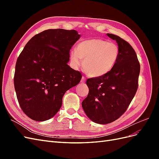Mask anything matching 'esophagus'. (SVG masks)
I'll return each mask as SVG.
<instances>
[{
  "mask_svg": "<svg viewBox=\"0 0 159 159\" xmlns=\"http://www.w3.org/2000/svg\"><path fill=\"white\" fill-rule=\"evenodd\" d=\"M85 82V78L83 76L82 78H81V84H84Z\"/></svg>",
  "mask_w": 159,
  "mask_h": 159,
  "instance_id": "34e87169",
  "label": "esophagus"
}]
</instances>
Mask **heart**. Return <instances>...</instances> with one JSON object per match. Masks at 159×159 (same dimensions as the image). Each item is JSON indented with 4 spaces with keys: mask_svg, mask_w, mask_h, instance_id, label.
<instances>
[{
    "mask_svg": "<svg viewBox=\"0 0 159 159\" xmlns=\"http://www.w3.org/2000/svg\"><path fill=\"white\" fill-rule=\"evenodd\" d=\"M119 48L109 41L92 38L79 42L76 50H72L70 59L72 66L78 68L83 60L82 67L86 74L92 78L108 74L116 64Z\"/></svg>",
    "mask_w": 159,
    "mask_h": 159,
    "instance_id": "b5f03b06",
    "label": "heart"
}]
</instances>
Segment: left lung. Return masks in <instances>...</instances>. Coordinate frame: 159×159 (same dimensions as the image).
<instances>
[{
  "mask_svg": "<svg viewBox=\"0 0 159 159\" xmlns=\"http://www.w3.org/2000/svg\"><path fill=\"white\" fill-rule=\"evenodd\" d=\"M117 42L119 56L114 68L103 76L88 79L89 93L81 103L86 115L98 124H107L125 112L138 88L140 64L127 42L107 34Z\"/></svg>",
  "mask_w": 159,
  "mask_h": 159,
  "instance_id": "obj_1",
  "label": "left lung"
}]
</instances>
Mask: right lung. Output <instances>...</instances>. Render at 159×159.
Instances as JSON below:
<instances>
[{"label":"right lung","instance_id":"1","mask_svg":"<svg viewBox=\"0 0 159 159\" xmlns=\"http://www.w3.org/2000/svg\"><path fill=\"white\" fill-rule=\"evenodd\" d=\"M80 38L75 30L49 29L34 36L19 55L14 77L19 105L36 121L58 112L67 91L78 85L81 73L68 65L71 48Z\"/></svg>","mask_w":159,"mask_h":159}]
</instances>
